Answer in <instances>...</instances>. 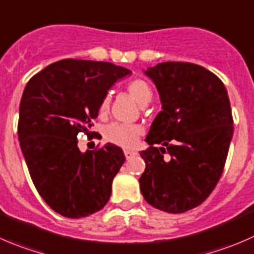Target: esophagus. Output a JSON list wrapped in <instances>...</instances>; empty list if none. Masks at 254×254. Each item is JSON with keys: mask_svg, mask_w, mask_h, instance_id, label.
<instances>
[{"mask_svg": "<svg viewBox=\"0 0 254 254\" xmlns=\"http://www.w3.org/2000/svg\"><path fill=\"white\" fill-rule=\"evenodd\" d=\"M125 155H126L127 159H130V158H132L133 155H135V152H133V150L126 149V150H125Z\"/></svg>", "mask_w": 254, "mask_h": 254, "instance_id": "34e87169", "label": "esophagus"}]
</instances>
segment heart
I'll return each mask as SVG.
<instances>
[{
	"mask_svg": "<svg viewBox=\"0 0 254 254\" xmlns=\"http://www.w3.org/2000/svg\"><path fill=\"white\" fill-rule=\"evenodd\" d=\"M127 91L140 106H144L152 100L153 92L149 84L143 79H134L127 84ZM110 107V96L102 99L100 104V114H106ZM142 127L138 125H127V124H115L109 125L104 130L105 139L110 143L120 145L124 148H132L137 143L138 137L142 134Z\"/></svg>",
	"mask_w": 254,
	"mask_h": 254,
	"instance_id": "1",
	"label": "heart"
}]
</instances>
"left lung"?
I'll list each match as a JSON object with an SVG mask.
<instances>
[{
	"mask_svg": "<svg viewBox=\"0 0 254 254\" xmlns=\"http://www.w3.org/2000/svg\"><path fill=\"white\" fill-rule=\"evenodd\" d=\"M144 74L159 92L162 111L145 138L149 148L140 152V191L155 209L189 211L209 197L222 175L233 135L227 90L213 72L191 63H160Z\"/></svg>",
	"mask_w": 254,
	"mask_h": 254,
	"instance_id": "1",
	"label": "left lung"
}]
</instances>
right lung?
I'll use <instances>...</instances> for the list:
<instances>
[{"label": "right lung", "instance_id": "obj_1", "mask_svg": "<svg viewBox=\"0 0 254 254\" xmlns=\"http://www.w3.org/2000/svg\"><path fill=\"white\" fill-rule=\"evenodd\" d=\"M130 70L112 63L64 59L34 75L19 105L18 139L37 191L69 218L100 211L111 196L124 150L107 143L80 152L77 134L89 137L110 87Z\"/></svg>", "mask_w": 254, "mask_h": 254}]
</instances>
